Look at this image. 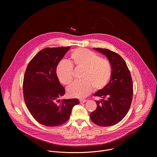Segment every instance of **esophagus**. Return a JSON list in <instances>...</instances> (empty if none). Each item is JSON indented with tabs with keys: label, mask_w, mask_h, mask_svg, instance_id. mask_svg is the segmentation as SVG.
<instances>
[{
	"label": "esophagus",
	"mask_w": 157,
	"mask_h": 157,
	"mask_svg": "<svg viewBox=\"0 0 157 157\" xmlns=\"http://www.w3.org/2000/svg\"><path fill=\"white\" fill-rule=\"evenodd\" d=\"M86 101H87V100H86V99H80V100H79V102H80L81 104L84 103V102H86Z\"/></svg>",
	"instance_id": "1"
}]
</instances>
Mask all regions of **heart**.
<instances>
[{
    "label": "heart",
    "mask_w": 157,
    "mask_h": 157,
    "mask_svg": "<svg viewBox=\"0 0 157 157\" xmlns=\"http://www.w3.org/2000/svg\"><path fill=\"white\" fill-rule=\"evenodd\" d=\"M70 58L77 68L84 69L81 81H75L67 88V93L73 98H84L91 94L94 88L100 90L109 82L113 75L110 61L96 52L82 48L72 52ZM74 68L67 61H60L56 68V75L59 81L69 84L73 79Z\"/></svg>",
    "instance_id": "obj_1"
}]
</instances>
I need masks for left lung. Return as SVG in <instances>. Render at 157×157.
Masks as SVG:
<instances>
[{
  "label": "left lung",
  "mask_w": 157,
  "mask_h": 157,
  "mask_svg": "<svg viewBox=\"0 0 157 157\" xmlns=\"http://www.w3.org/2000/svg\"><path fill=\"white\" fill-rule=\"evenodd\" d=\"M94 50L109 59L113 75L108 84L94 94L102 99L96 101L98 107L90 118L99 126H112L121 122L128 113L132 101L133 82L125 61L119 54L105 48Z\"/></svg>",
  "instance_id": "obj_1"
}]
</instances>
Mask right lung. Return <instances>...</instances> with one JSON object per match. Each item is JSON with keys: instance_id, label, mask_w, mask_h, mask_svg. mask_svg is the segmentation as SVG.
Masks as SVG:
<instances>
[{"instance_id": "obj_1", "label": "right lung", "mask_w": 157, "mask_h": 157, "mask_svg": "<svg viewBox=\"0 0 157 157\" xmlns=\"http://www.w3.org/2000/svg\"><path fill=\"white\" fill-rule=\"evenodd\" d=\"M70 47L46 48L29 62L23 81L24 101L30 113L40 124L59 126L68 121L77 99H61L65 89L56 75V67Z\"/></svg>"}]
</instances>
